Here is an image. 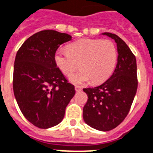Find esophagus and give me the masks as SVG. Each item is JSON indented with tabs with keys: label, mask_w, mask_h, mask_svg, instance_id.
Wrapping results in <instances>:
<instances>
[{
	"label": "esophagus",
	"mask_w": 153,
	"mask_h": 153,
	"mask_svg": "<svg viewBox=\"0 0 153 153\" xmlns=\"http://www.w3.org/2000/svg\"><path fill=\"white\" fill-rule=\"evenodd\" d=\"M81 89H82V88H81V86H79V85H76V86H75V90H76V92L81 91Z\"/></svg>",
	"instance_id": "1"
}]
</instances>
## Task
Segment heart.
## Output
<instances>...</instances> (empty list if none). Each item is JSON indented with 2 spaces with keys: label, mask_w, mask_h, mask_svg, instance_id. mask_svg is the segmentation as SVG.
<instances>
[{
  "label": "heart",
  "mask_w": 153,
  "mask_h": 153,
  "mask_svg": "<svg viewBox=\"0 0 153 153\" xmlns=\"http://www.w3.org/2000/svg\"><path fill=\"white\" fill-rule=\"evenodd\" d=\"M54 60L63 74L70 76L73 84H83L91 81L100 84L106 81L114 71L118 60V51L110 40L83 39L68 45V50L58 49Z\"/></svg>",
  "instance_id": "b5f03b06"
}]
</instances>
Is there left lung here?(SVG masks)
I'll list each match as a JSON object with an SVG mask.
<instances>
[{
	"mask_svg": "<svg viewBox=\"0 0 153 153\" xmlns=\"http://www.w3.org/2000/svg\"><path fill=\"white\" fill-rule=\"evenodd\" d=\"M117 43L118 62L107 81L84 92L88 101L83 108V119L94 129L108 131L118 127L129 112L138 87L137 66L134 54L123 40L114 34L103 33Z\"/></svg>",
	"mask_w": 153,
	"mask_h": 153,
	"instance_id": "obj_1",
	"label": "left lung"
}]
</instances>
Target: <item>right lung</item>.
I'll return each instance as SVG.
<instances>
[{
  "mask_svg": "<svg viewBox=\"0 0 153 153\" xmlns=\"http://www.w3.org/2000/svg\"><path fill=\"white\" fill-rule=\"evenodd\" d=\"M71 39L65 33L42 30L28 38L16 55L14 96L25 118L39 128L59 124L75 95L74 85L68 82L54 60L58 48Z\"/></svg>",
  "mask_w": 153,
  "mask_h": 153,
  "instance_id": "1",
  "label": "right lung"
}]
</instances>
